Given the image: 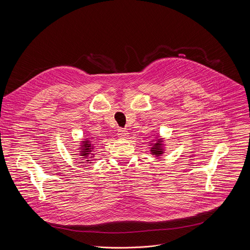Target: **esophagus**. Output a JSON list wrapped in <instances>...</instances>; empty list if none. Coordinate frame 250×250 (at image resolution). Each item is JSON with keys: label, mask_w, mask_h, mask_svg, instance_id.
Wrapping results in <instances>:
<instances>
[{"label": "esophagus", "mask_w": 250, "mask_h": 250, "mask_svg": "<svg viewBox=\"0 0 250 250\" xmlns=\"http://www.w3.org/2000/svg\"><path fill=\"white\" fill-rule=\"evenodd\" d=\"M118 135H119L120 137L125 138V137L128 136V132H127V130H125V129H124V128H120V129L118 130Z\"/></svg>", "instance_id": "obj_1"}]
</instances>
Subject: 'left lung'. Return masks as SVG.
<instances>
[{"mask_svg": "<svg viewBox=\"0 0 250 250\" xmlns=\"http://www.w3.org/2000/svg\"><path fill=\"white\" fill-rule=\"evenodd\" d=\"M153 141L152 144H150V152L152 155H155L156 157L158 156H161L165 149H164V144H163V138H160L159 135H156V138L151 140Z\"/></svg>", "mask_w": 250, "mask_h": 250, "instance_id": "obj_1", "label": "left lung"}]
</instances>
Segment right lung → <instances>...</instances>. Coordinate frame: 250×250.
Wrapping results in <instances>:
<instances>
[{"label":"right lung","mask_w":250,"mask_h":250,"mask_svg":"<svg viewBox=\"0 0 250 250\" xmlns=\"http://www.w3.org/2000/svg\"><path fill=\"white\" fill-rule=\"evenodd\" d=\"M94 146H95V144H93V142L88 138H85V140L81 141V146H80L79 147L80 156H83V158L87 159L86 161H88V162L91 161L89 159L93 158V156H94V153L92 152V150L94 149Z\"/></svg>","instance_id":"obj_1"}]
</instances>
